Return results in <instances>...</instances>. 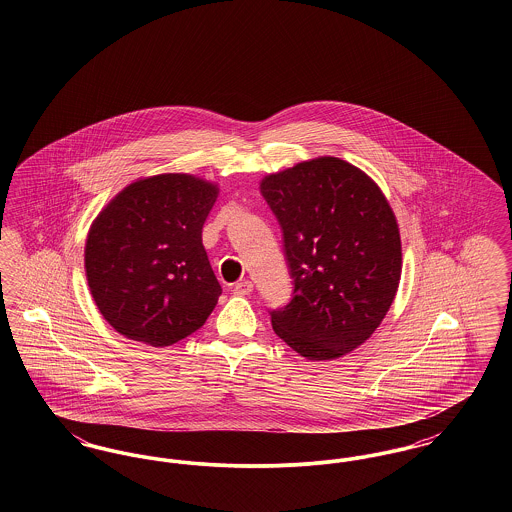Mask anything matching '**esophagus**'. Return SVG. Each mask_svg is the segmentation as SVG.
<instances>
[{"label":"esophagus","instance_id":"esophagus-1","mask_svg":"<svg viewBox=\"0 0 512 512\" xmlns=\"http://www.w3.org/2000/svg\"><path fill=\"white\" fill-rule=\"evenodd\" d=\"M232 292L236 293V295H249V293L253 292V282L240 280V282H236L232 286Z\"/></svg>","mask_w":512,"mask_h":512}]
</instances>
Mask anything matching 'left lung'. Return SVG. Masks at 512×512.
I'll list each match as a JSON object with an SVG mask.
<instances>
[{
    "mask_svg": "<svg viewBox=\"0 0 512 512\" xmlns=\"http://www.w3.org/2000/svg\"><path fill=\"white\" fill-rule=\"evenodd\" d=\"M261 194L282 228L293 286L290 303L270 311L276 336L311 361L353 351L380 326L399 286L401 240L390 203L338 157L270 174Z\"/></svg>",
    "mask_w": 512,
    "mask_h": 512,
    "instance_id": "obj_1",
    "label": "left lung"
}]
</instances>
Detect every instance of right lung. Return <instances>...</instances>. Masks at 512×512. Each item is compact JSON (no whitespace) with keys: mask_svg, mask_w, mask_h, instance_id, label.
<instances>
[{"mask_svg":"<svg viewBox=\"0 0 512 512\" xmlns=\"http://www.w3.org/2000/svg\"><path fill=\"white\" fill-rule=\"evenodd\" d=\"M217 195V186L190 174H159L124 188L94 220L88 286L124 338L167 347L213 313L222 288L201 232Z\"/></svg>","mask_w":512,"mask_h":512,"instance_id":"obj_1","label":"right lung"}]
</instances>
